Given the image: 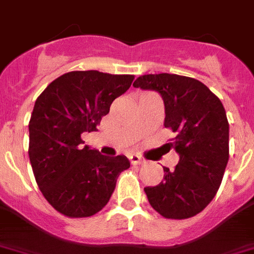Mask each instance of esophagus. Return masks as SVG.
Returning a JSON list of instances; mask_svg holds the SVG:
<instances>
[{
	"mask_svg": "<svg viewBox=\"0 0 254 254\" xmlns=\"http://www.w3.org/2000/svg\"><path fill=\"white\" fill-rule=\"evenodd\" d=\"M129 161H131L132 165H144V163L146 162L144 158H141V157L137 156V154H132V156H129Z\"/></svg>",
	"mask_w": 254,
	"mask_h": 254,
	"instance_id": "34e87169",
	"label": "esophagus"
}]
</instances>
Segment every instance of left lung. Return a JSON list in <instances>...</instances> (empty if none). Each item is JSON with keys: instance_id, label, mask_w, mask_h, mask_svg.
I'll return each instance as SVG.
<instances>
[{"instance_id": "left-lung-1", "label": "left lung", "mask_w": 254, "mask_h": 254, "mask_svg": "<svg viewBox=\"0 0 254 254\" xmlns=\"http://www.w3.org/2000/svg\"><path fill=\"white\" fill-rule=\"evenodd\" d=\"M133 87L161 94L163 126L175 133L170 142L179 154L174 170L163 167V180L145 187L149 204L162 217L186 219L209 205L228 162V121L221 100L201 81L175 74L139 76Z\"/></svg>"}]
</instances>
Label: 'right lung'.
<instances>
[{"mask_svg":"<svg viewBox=\"0 0 254 254\" xmlns=\"http://www.w3.org/2000/svg\"><path fill=\"white\" fill-rule=\"evenodd\" d=\"M132 80L133 75L71 71L37 97L28 125L29 161L41 193L61 214L98 213L112 197L119 174L129 167L126 156H102L83 145L81 135L97 131Z\"/></svg>","mask_w":254,"mask_h":254,"instance_id":"1","label":"right lung"}]
</instances>
